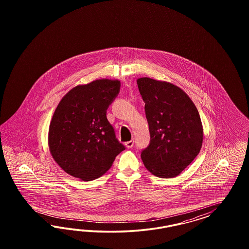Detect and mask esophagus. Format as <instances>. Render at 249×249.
I'll return each instance as SVG.
<instances>
[{
	"label": "esophagus",
	"instance_id": "1",
	"mask_svg": "<svg viewBox=\"0 0 249 249\" xmlns=\"http://www.w3.org/2000/svg\"><path fill=\"white\" fill-rule=\"evenodd\" d=\"M133 144H134L133 141H129V142H127L125 143V145H126V147H127L128 149H130V148L133 147Z\"/></svg>",
	"mask_w": 249,
	"mask_h": 249
}]
</instances>
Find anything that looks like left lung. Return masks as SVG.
<instances>
[{"instance_id":"obj_1","label":"left lung","mask_w":249,"mask_h":249,"mask_svg":"<svg viewBox=\"0 0 249 249\" xmlns=\"http://www.w3.org/2000/svg\"><path fill=\"white\" fill-rule=\"evenodd\" d=\"M145 102L151 142L142 152L146 169L160 178H174L202 148L204 128L188 95L174 84L151 77L137 79Z\"/></svg>"}]
</instances>
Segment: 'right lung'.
<instances>
[{"instance_id":"obj_1","label":"right lung","mask_w":249,"mask_h":249,"mask_svg":"<svg viewBox=\"0 0 249 249\" xmlns=\"http://www.w3.org/2000/svg\"><path fill=\"white\" fill-rule=\"evenodd\" d=\"M120 89L118 79H97L73 88L58 103L49 125L48 147L67 174L81 181L95 180L125 150L107 119Z\"/></svg>"}]
</instances>
